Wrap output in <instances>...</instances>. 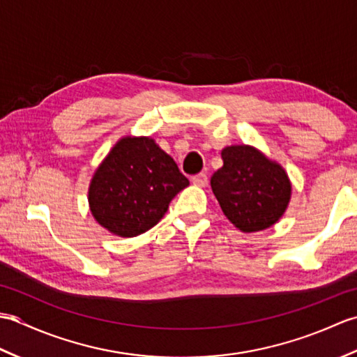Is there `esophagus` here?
I'll list each match as a JSON object with an SVG mask.
<instances>
[{
    "label": "esophagus",
    "instance_id": "1",
    "mask_svg": "<svg viewBox=\"0 0 357 357\" xmlns=\"http://www.w3.org/2000/svg\"><path fill=\"white\" fill-rule=\"evenodd\" d=\"M192 183L198 187H206L208 184V176L206 173H198L192 178Z\"/></svg>",
    "mask_w": 357,
    "mask_h": 357
}]
</instances>
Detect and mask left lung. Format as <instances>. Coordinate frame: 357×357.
<instances>
[{"label":"left lung","mask_w":357,"mask_h":357,"mask_svg":"<svg viewBox=\"0 0 357 357\" xmlns=\"http://www.w3.org/2000/svg\"><path fill=\"white\" fill-rule=\"evenodd\" d=\"M224 165L211 176V190L229 221L245 233L268 229L284 215L291 184L279 164L248 146L222 150Z\"/></svg>","instance_id":"8db88e82"}]
</instances>
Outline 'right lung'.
I'll return each instance as SVG.
<instances>
[{"instance_id": "add662e5", "label": "right lung", "mask_w": 357, "mask_h": 357, "mask_svg": "<svg viewBox=\"0 0 357 357\" xmlns=\"http://www.w3.org/2000/svg\"><path fill=\"white\" fill-rule=\"evenodd\" d=\"M188 179L150 138L121 139L98 167L89 188L90 211L104 229L133 238L155 227Z\"/></svg>"}]
</instances>
